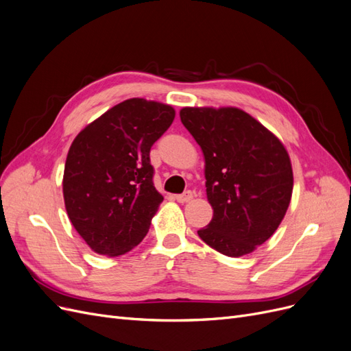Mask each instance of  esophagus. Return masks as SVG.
Listing matches in <instances>:
<instances>
[{"instance_id": "1", "label": "esophagus", "mask_w": 351, "mask_h": 351, "mask_svg": "<svg viewBox=\"0 0 351 351\" xmlns=\"http://www.w3.org/2000/svg\"><path fill=\"white\" fill-rule=\"evenodd\" d=\"M192 199H193V192H190V190H187V192H184L182 195L176 196V200L178 202V204H186V202H190Z\"/></svg>"}]
</instances>
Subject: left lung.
Returning <instances> with one entry per match:
<instances>
[{"instance_id": "left-lung-1", "label": "left lung", "mask_w": 351, "mask_h": 351, "mask_svg": "<svg viewBox=\"0 0 351 351\" xmlns=\"http://www.w3.org/2000/svg\"><path fill=\"white\" fill-rule=\"evenodd\" d=\"M180 119L204 152L206 197L214 209L199 237L226 256L252 253L277 231L289 209V152L240 108L184 107Z\"/></svg>"}]
</instances>
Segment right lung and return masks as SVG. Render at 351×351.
Instances as JSON below:
<instances>
[{
  "label": "right lung",
  "mask_w": 351,
  "mask_h": 351,
  "mask_svg": "<svg viewBox=\"0 0 351 351\" xmlns=\"http://www.w3.org/2000/svg\"><path fill=\"white\" fill-rule=\"evenodd\" d=\"M174 117L171 105L132 98L74 137L62 195L73 227L95 253L120 256L149 231L164 200L152 182L149 152Z\"/></svg>",
  "instance_id": "obj_1"
}]
</instances>
